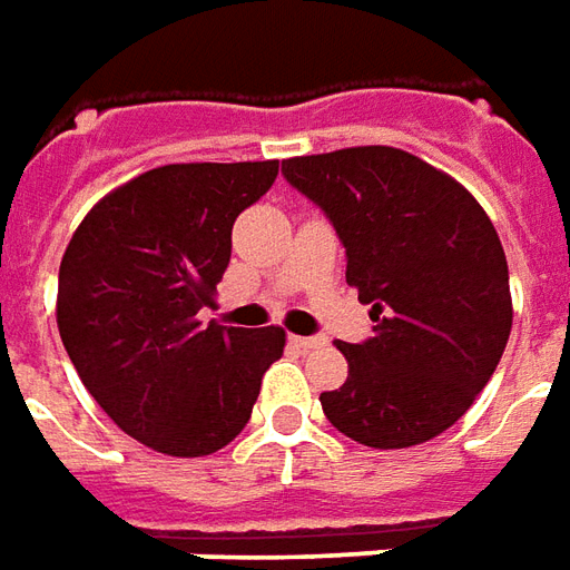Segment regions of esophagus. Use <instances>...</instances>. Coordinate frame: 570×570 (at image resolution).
Wrapping results in <instances>:
<instances>
[{
	"label": "esophagus",
	"mask_w": 570,
	"mask_h": 570,
	"mask_svg": "<svg viewBox=\"0 0 570 570\" xmlns=\"http://www.w3.org/2000/svg\"><path fill=\"white\" fill-rule=\"evenodd\" d=\"M289 342L302 351H311V347H323L326 345V338L323 335H289Z\"/></svg>",
	"instance_id": "34e87169"
}]
</instances>
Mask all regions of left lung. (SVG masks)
<instances>
[{
    "label": "left lung",
    "instance_id": "obj_1",
    "mask_svg": "<svg viewBox=\"0 0 570 570\" xmlns=\"http://www.w3.org/2000/svg\"><path fill=\"white\" fill-rule=\"evenodd\" d=\"M284 176L330 216L372 338L338 342L347 379L323 391L335 430L409 449L449 430L501 363L513 296L501 237L454 176L394 146L286 158Z\"/></svg>",
    "mask_w": 570,
    "mask_h": 570
}]
</instances>
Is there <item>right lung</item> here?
<instances>
[{"label": "right lung", "instance_id": "obj_1", "mask_svg": "<svg viewBox=\"0 0 570 570\" xmlns=\"http://www.w3.org/2000/svg\"><path fill=\"white\" fill-rule=\"evenodd\" d=\"M277 161L164 164L94 204L60 259L57 330L88 394L151 452L200 458L247 428L281 326L200 323L232 225Z\"/></svg>", "mask_w": 570, "mask_h": 570}]
</instances>
